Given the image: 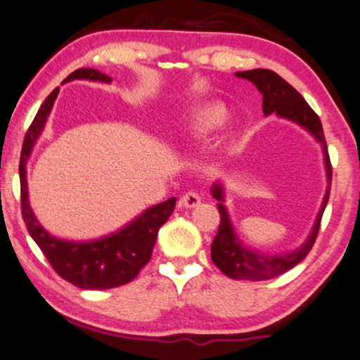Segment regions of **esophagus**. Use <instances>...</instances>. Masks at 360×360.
<instances>
[{
    "instance_id": "34e87169",
    "label": "esophagus",
    "mask_w": 360,
    "mask_h": 360,
    "mask_svg": "<svg viewBox=\"0 0 360 360\" xmlns=\"http://www.w3.org/2000/svg\"><path fill=\"white\" fill-rule=\"evenodd\" d=\"M201 201V196L196 193L195 190L191 191H186V193L181 196L180 198V205L184 206V208H195V206H198Z\"/></svg>"
}]
</instances>
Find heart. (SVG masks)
Masks as SVG:
<instances>
[{
  "label": "heart",
  "mask_w": 360,
  "mask_h": 360,
  "mask_svg": "<svg viewBox=\"0 0 360 360\" xmlns=\"http://www.w3.org/2000/svg\"><path fill=\"white\" fill-rule=\"evenodd\" d=\"M226 121V110L221 105H206L196 112L193 122H191L188 131V139H198L208 132L214 131Z\"/></svg>",
  "instance_id": "heart-1"
}]
</instances>
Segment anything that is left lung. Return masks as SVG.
<instances>
[{
  "instance_id": "1",
  "label": "left lung",
  "mask_w": 360,
  "mask_h": 360,
  "mask_svg": "<svg viewBox=\"0 0 360 360\" xmlns=\"http://www.w3.org/2000/svg\"><path fill=\"white\" fill-rule=\"evenodd\" d=\"M236 75L245 80L252 82L259 91L262 93V108L264 115H270L275 112L280 117H287L298 122L304 129H308L323 144L324 152V164H326L328 172V190L324 195L323 206L319 210V214L316 218V223L313 226V233L309 234L307 243L302 248L295 250L292 254H282V255H265L262 252H255V250L245 249L243 244L239 243L238 236L234 234L233 224H231L229 216L226 213V208L223 205V190L216 184L213 186V196L219 201L218 211L221 216L218 233H216L213 244H211V259L216 267H218L224 275L231 278L238 280H269L275 278L278 275L287 272V270L293 269L295 265L302 262L311 250L314 240L318 238L319 226H321V218L326 208L329 200V190H331V179H333V167L331 160H329L326 137L323 132V124L319 121L316 112L311 110V106L304 101V98L285 82L282 77L267 68H254V70L248 72H238Z\"/></svg>"
}]
</instances>
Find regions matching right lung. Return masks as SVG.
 <instances>
[{
	"label": "right lung",
	"mask_w": 360,
	"mask_h": 360,
	"mask_svg": "<svg viewBox=\"0 0 360 360\" xmlns=\"http://www.w3.org/2000/svg\"><path fill=\"white\" fill-rule=\"evenodd\" d=\"M85 78V80L110 83L111 78L95 68H78L63 83ZM60 88H56L39 108L36 117L24 136L19 180H21V213L31 238L41 248L52 269L63 280L85 290H106L124 285L137 277L142 267L149 262L160 226L170 218L175 208V198L152 206L116 234L90 243H70L53 238L39 224L27 200L26 162L36 139L44 129L49 112Z\"/></svg>",
	"instance_id": "add662e5"
}]
</instances>
